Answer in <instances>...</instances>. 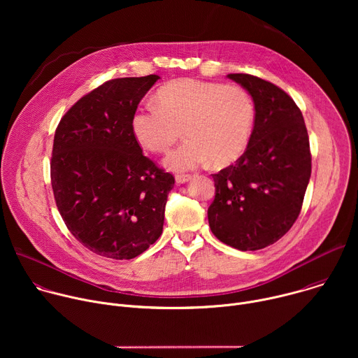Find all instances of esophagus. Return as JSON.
Segmentation results:
<instances>
[{"mask_svg":"<svg viewBox=\"0 0 358 358\" xmlns=\"http://www.w3.org/2000/svg\"><path fill=\"white\" fill-rule=\"evenodd\" d=\"M189 180H191V176H189V174H177V176H176L177 184H185V182H188Z\"/></svg>","mask_w":358,"mask_h":358,"instance_id":"1","label":"esophagus"}]
</instances>
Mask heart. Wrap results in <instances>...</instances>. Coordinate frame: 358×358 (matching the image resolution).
<instances>
[{
	"label": "heart",
	"mask_w": 358,
	"mask_h": 358,
	"mask_svg": "<svg viewBox=\"0 0 358 358\" xmlns=\"http://www.w3.org/2000/svg\"><path fill=\"white\" fill-rule=\"evenodd\" d=\"M255 123L250 94L238 85L177 79L145 101L131 117L136 140L152 152H166L181 136L188 140L166 157V167L188 171L208 162L235 163L248 147Z\"/></svg>",
	"instance_id": "obj_1"
}]
</instances>
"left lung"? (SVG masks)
I'll list each match as a JSON object with an SVG mask.
<instances>
[{"label":"left lung","instance_id":"obj_1","mask_svg":"<svg viewBox=\"0 0 358 358\" xmlns=\"http://www.w3.org/2000/svg\"><path fill=\"white\" fill-rule=\"evenodd\" d=\"M228 78L252 96L255 124L236 164L213 174L208 222L221 242L257 250L279 241L300 214L312 173L309 136L285 90L246 73Z\"/></svg>","mask_w":358,"mask_h":358}]
</instances>
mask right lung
<instances>
[{"mask_svg":"<svg viewBox=\"0 0 358 358\" xmlns=\"http://www.w3.org/2000/svg\"><path fill=\"white\" fill-rule=\"evenodd\" d=\"M159 75L119 78L79 99L55 131L50 181L71 234L110 259H133L164 225L174 177L137 143L131 117Z\"/></svg>","mask_w":358,"mask_h":358,"instance_id":"1","label":"right lung"}]
</instances>
